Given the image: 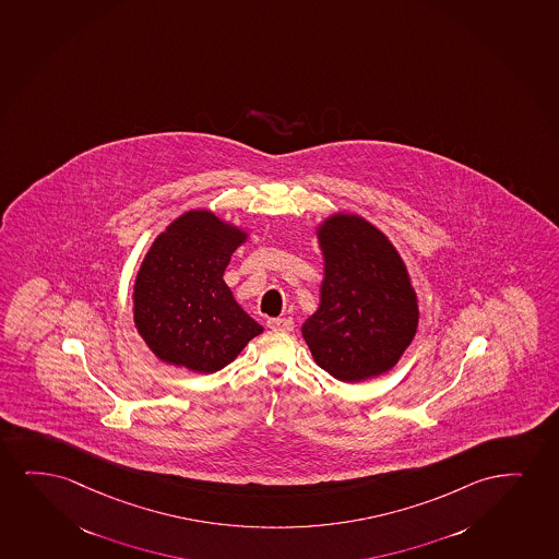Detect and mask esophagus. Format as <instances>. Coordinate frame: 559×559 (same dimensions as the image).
<instances>
[{
    "label": "esophagus",
    "mask_w": 559,
    "mask_h": 559,
    "mask_svg": "<svg viewBox=\"0 0 559 559\" xmlns=\"http://www.w3.org/2000/svg\"><path fill=\"white\" fill-rule=\"evenodd\" d=\"M267 326L271 330H281V332H294V320L290 319H269Z\"/></svg>",
    "instance_id": "1"
}]
</instances>
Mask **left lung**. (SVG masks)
Instances as JSON below:
<instances>
[{
  "mask_svg": "<svg viewBox=\"0 0 559 559\" xmlns=\"http://www.w3.org/2000/svg\"><path fill=\"white\" fill-rule=\"evenodd\" d=\"M324 281L301 334L314 362L343 383L391 371L419 326V299L391 239L358 214L337 212L317 227Z\"/></svg>",
  "mask_w": 559,
  "mask_h": 559,
  "instance_id": "1",
  "label": "left lung"
}]
</instances>
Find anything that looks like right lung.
Here are the masks:
<instances>
[{"label":"right lung","mask_w":559,"mask_h":559,"mask_svg":"<svg viewBox=\"0 0 559 559\" xmlns=\"http://www.w3.org/2000/svg\"><path fill=\"white\" fill-rule=\"evenodd\" d=\"M248 237L212 211L183 212L155 237L132 286V319L160 362L214 373L263 332L224 281Z\"/></svg>","instance_id":"right-lung-1"}]
</instances>
